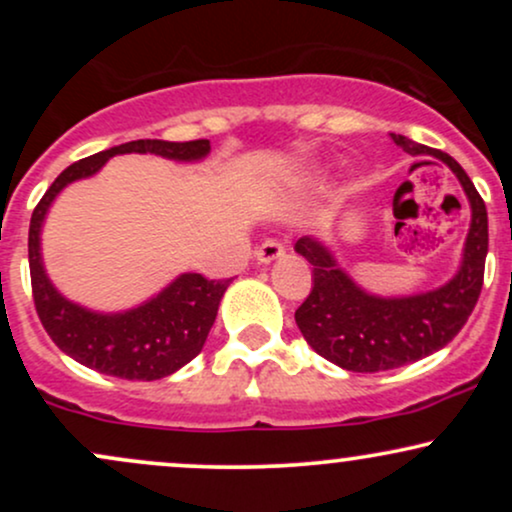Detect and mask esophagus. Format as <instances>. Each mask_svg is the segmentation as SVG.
Returning <instances> with one entry per match:
<instances>
[{"instance_id":"esophagus-1","label":"esophagus","mask_w":512,"mask_h":512,"mask_svg":"<svg viewBox=\"0 0 512 512\" xmlns=\"http://www.w3.org/2000/svg\"><path fill=\"white\" fill-rule=\"evenodd\" d=\"M284 252H286L284 243H281V240H274V238H272V240H264L260 248L255 250V257H257V260H260L262 264H269V262L279 260V257H284Z\"/></svg>"}]
</instances>
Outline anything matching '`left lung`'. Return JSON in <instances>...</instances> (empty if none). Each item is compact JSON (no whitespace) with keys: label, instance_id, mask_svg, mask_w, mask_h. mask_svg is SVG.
Returning <instances> with one entry per match:
<instances>
[{"label":"left lung","instance_id":"1","mask_svg":"<svg viewBox=\"0 0 512 512\" xmlns=\"http://www.w3.org/2000/svg\"><path fill=\"white\" fill-rule=\"evenodd\" d=\"M392 142L411 156L438 158L457 175L472 207V223L462 264L448 284L402 298L363 291L320 240L298 238L296 252L313 264V291L296 310L298 330L322 358L354 373L407 366L443 349L472 315L484 284L489 216L474 182L445 151L428 149L402 134H392Z\"/></svg>","mask_w":512,"mask_h":512}]
</instances>
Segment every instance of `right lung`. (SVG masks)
<instances>
[{
    "mask_svg": "<svg viewBox=\"0 0 512 512\" xmlns=\"http://www.w3.org/2000/svg\"><path fill=\"white\" fill-rule=\"evenodd\" d=\"M209 151V139H137L113 146L64 168L33 209L28 228V264L35 310L52 342L81 366L125 380H161L175 373L202 351L231 279L216 281L187 272L170 281L154 298L125 313H96L81 308L79 303L67 301L45 274L40 231L50 204L69 182L91 178L117 154H156L190 163L202 161Z\"/></svg>",
    "mask_w": 512,
    "mask_h": 512,
    "instance_id": "1",
    "label": "right lung"
}]
</instances>
